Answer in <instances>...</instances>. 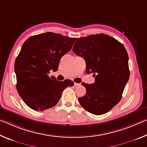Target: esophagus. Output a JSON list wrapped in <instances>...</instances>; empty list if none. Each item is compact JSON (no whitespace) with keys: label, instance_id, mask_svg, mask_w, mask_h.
Segmentation results:
<instances>
[{"label":"esophagus","instance_id":"obj_1","mask_svg":"<svg viewBox=\"0 0 147 147\" xmlns=\"http://www.w3.org/2000/svg\"><path fill=\"white\" fill-rule=\"evenodd\" d=\"M80 85V84H78V83H74V86H78Z\"/></svg>","mask_w":147,"mask_h":147}]
</instances>
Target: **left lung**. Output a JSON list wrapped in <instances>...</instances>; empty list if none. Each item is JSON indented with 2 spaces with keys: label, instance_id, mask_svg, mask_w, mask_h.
I'll list each match as a JSON object with an SVG mask.
<instances>
[{
  "label": "left lung",
  "instance_id": "left-lung-1",
  "mask_svg": "<svg viewBox=\"0 0 147 147\" xmlns=\"http://www.w3.org/2000/svg\"><path fill=\"white\" fill-rule=\"evenodd\" d=\"M86 63V73H93L94 84L82 83L86 94L79 97L83 108L94 115H102L119 103L130 77L125 47L104 34L80 38L73 47Z\"/></svg>",
  "mask_w": 147,
  "mask_h": 147
}]
</instances>
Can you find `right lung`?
<instances>
[{"label": "right lung", "mask_w": 147, "mask_h": 147, "mask_svg": "<svg viewBox=\"0 0 147 147\" xmlns=\"http://www.w3.org/2000/svg\"><path fill=\"white\" fill-rule=\"evenodd\" d=\"M77 38L47 32L30 37L24 41L15 61L16 88L27 106L35 111L53 108L65 88L73 86L70 80L58 82L49 77L58 70L62 56L67 53Z\"/></svg>", "instance_id": "right-lung-1"}]
</instances>
